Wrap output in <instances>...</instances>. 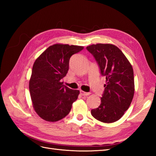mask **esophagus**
Segmentation results:
<instances>
[{"mask_svg":"<svg viewBox=\"0 0 156 156\" xmlns=\"http://www.w3.org/2000/svg\"><path fill=\"white\" fill-rule=\"evenodd\" d=\"M80 94L82 95V96H88L90 95V92H86L83 90H80Z\"/></svg>","mask_w":156,"mask_h":156,"instance_id":"1","label":"esophagus"}]
</instances>
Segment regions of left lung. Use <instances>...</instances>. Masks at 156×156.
I'll return each instance as SVG.
<instances>
[{
  "label": "left lung",
  "instance_id": "1",
  "mask_svg": "<svg viewBox=\"0 0 156 156\" xmlns=\"http://www.w3.org/2000/svg\"><path fill=\"white\" fill-rule=\"evenodd\" d=\"M87 49L94 57L101 74L106 78L101 105L91 110V115L106 123L117 121L123 116L133 100V68L123 53L115 45L97 44L89 45Z\"/></svg>",
  "mask_w": 156,
  "mask_h": 156
}]
</instances>
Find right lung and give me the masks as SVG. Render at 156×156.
Masks as SVG:
<instances>
[{
    "label": "right lung",
    "mask_w": 156,
    "mask_h": 156,
    "mask_svg": "<svg viewBox=\"0 0 156 156\" xmlns=\"http://www.w3.org/2000/svg\"><path fill=\"white\" fill-rule=\"evenodd\" d=\"M83 49V46L54 44L35 61L29 88L34 110L44 120H61L77 100L80 91L66 87L62 79L67 74L71 56Z\"/></svg>",
    "instance_id": "right-lung-1"
}]
</instances>
